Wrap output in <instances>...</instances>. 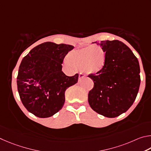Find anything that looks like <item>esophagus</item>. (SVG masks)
<instances>
[{"mask_svg":"<svg viewBox=\"0 0 151 151\" xmlns=\"http://www.w3.org/2000/svg\"><path fill=\"white\" fill-rule=\"evenodd\" d=\"M83 78H84L83 74H82V73H80V74H79V78H78L79 81H80L81 80H82V79H83Z\"/></svg>","mask_w":151,"mask_h":151,"instance_id":"34e87169","label":"esophagus"}]
</instances>
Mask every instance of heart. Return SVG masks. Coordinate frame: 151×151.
<instances>
[{
    "label": "heart",
    "mask_w": 151,
    "mask_h": 151,
    "mask_svg": "<svg viewBox=\"0 0 151 151\" xmlns=\"http://www.w3.org/2000/svg\"><path fill=\"white\" fill-rule=\"evenodd\" d=\"M67 62L75 68H81L86 73H97L104 68L106 54L101 49L93 51L91 46L83 47L71 52L67 56Z\"/></svg>",
    "instance_id": "b5f03b06"
}]
</instances>
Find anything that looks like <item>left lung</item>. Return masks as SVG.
Returning a JSON list of instances; mask_svg holds the SVG:
<instances>
[{"label": "left lung", "mask_w": 151, "mask_h": 151, "mask_svg": "<svg viewBox=\"0 0 151 151\" xmlns=\"http://www.w3.org/2000/svg\"><path fill=\"white\" fill-rule=\"evenodd\" d=\"M106 54L99 72L88 76L94 82L88 102L91 109L104 117L114 118L126 112L136 99L141 78L138 59L123 42H95Z\"/></svg>", "instance_id": "obj_1"}]
</instances>
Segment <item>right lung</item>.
Masks as SVG:
<instances>
[{"label": "right lung", "instance_id": "1", "mask_svg": "<svg viewBox=\"0 0 151 151\" xmlns=\"http://www.w3.org/2000/svg\"><path fill=\"white\" fill-rule=\"evenodd\" d=\"M73 48L69 44L44 42L21 62L18 91L24 106L36 117H50L59 111L64 104L65 90L78 82L79 74L70 77L62 71L63 58Z\"/></svg>", "mask_w": 151, "mask_h": 151}]
</instances>
